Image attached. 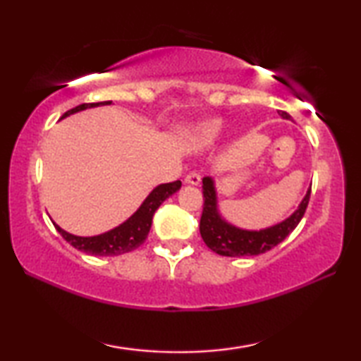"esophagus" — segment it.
Segmentation results:
<instances>
[{"mask_svg": "<svg viewBox=\"0 0 361 361\" xmlns=\"http://www.w3.org/2000/svg\"><path fill=\"white\" fill-rule=\"evenodd\" d=\"M185 183H188V185H192V186H197L200 183V175L197 172H189L186 175Z\"/></svg>", "mask_w": 361, "mask_h": 361, "instance_id": "1", "label": "esophagus"}]
</instances>
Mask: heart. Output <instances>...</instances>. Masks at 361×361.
<instances>
[{
  "mask_svg": "<svg viewBox=\"0 0 361 361\" xmlns=\"http://www.w3.org/2000/svg\"><path fill=\"white\" fill-rule=\"evenodd\" d=\"M221 126L223 122L219 119L202 121L192 127L191 137L197 145L207 146L215 142L216 137L219 135V132H221Z\"/></svg>",
  "mask_w": 361,
  "mask_h": 361,
  "instance_id": "1",
  "label": "heart"
}]
</instances>
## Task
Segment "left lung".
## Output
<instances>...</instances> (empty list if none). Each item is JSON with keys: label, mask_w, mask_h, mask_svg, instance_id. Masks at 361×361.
Masks as SVG:
<instances>
[{"label": "left lung", "mask_w": 361, "mask_h": 361, "mask_svg": "<svg viewBox=\"0 0 361 361\" xmlns=\"http://www.w3.org/2000/svg\"><path fill=\"white\" fill-rule=\"evenodd\" d=\"M279 114L283 119H291V116L285 111H279ZM202 194L204 210L199 226L200 235H202L205 245L212 252L221 256H253L269 252L271 248L279 245L290 232L295 231L301 218L304 216L310 199L309 189L301 200V204H299L298 210L291 213L282 223L259 231H247L229 224L219 215L216 188L212 176H205L202 180Z\"/></svg>", "instance_id": "1"}]
</instances>
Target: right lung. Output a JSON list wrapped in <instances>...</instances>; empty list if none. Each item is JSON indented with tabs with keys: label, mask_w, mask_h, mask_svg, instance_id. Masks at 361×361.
Instances as JSON below:
<instances>
[{
	"label": "right lung",
	"mask_w": 361,
	"mask_h": 361,
	"mask_svg": "<svg viewBox=\"0 0 361 361\" xmlns=\"http://www.w3.org/2000/svg\"><path fill=\"white\" fill-rule=\"evenodd\" d=\"M100 105H111V102L82 103V105L66 111L62 116V119L70 114L82 111V109L95 108ZM180 188H181L180 180H176L173 183H164V185L156 186L149 192L148 197L143 200V204L140 205V209L133 213L127 221L119 224L118 228L105 232V234L94 235V237H79L63 231L56 223H54V226H56V229L60 232V235H62L70 245L78 248L79 252L94 255V256H118L122 253H129L132 250L138 248L146 240L148 232L151 229L152 216H154L156 210L161 207L164 200L169 199L172 194H175Z\"/></svg>",
	"instance_id": "1"
}]
</instances>
